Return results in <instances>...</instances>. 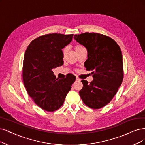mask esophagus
I'll use <instances>...</instances> for the list:
<instances>
[{
	"label": "esophagus",
	"mask_w": 145,
	"mask_h": 145,
	"mask_svg": "<svg viewBox=\"0 0 145 145\" xmlns=\"http://www.w3.org/2000/svg\"><path fill=\"white\" fill-rule=\"evenodd\" d=\"M76 81H81V79H80L79 78L76 77Z\"/></svg>",
	"instance_id": "1"
}]
</instances>
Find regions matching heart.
I'll list each match as a JSON object with an SVG mask.
<instances>
[{
  "mask_svg": "<svg viewBox=\"0 0 145 145\" xmlns=\"http://www.w3.org/2000/svg\"><path fill=\"white\" fill-rule=\"evenodd\" d=\"M83 49H85V48L84 47V46H82L81 44H76L75 46H74V50H75L76 52L82 50H83ZM67 52V48L65 47L64 48H63V56H64L66 54Z\"/></svg>",
  "mask_w": 145,
  "mask_h": 145,
  "instance_id": "b5f03b06",
  "label": "heart"
}]
</instances>
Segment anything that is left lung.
I'll return each instance as SVG.
<instances>
[{"label": "left lung", "mask_w": 145, "mask_h": 145, "mask_svg": "<svg viewBox=\"0 0 145 145\" xmlns=\"http://www.w3.org/2000/svg\"><path fill=\"white\" fill-rule=\"evenodd\" d=\"M74 39L87 48L88 59L85 67L92 71L94 78L89 83L82 80L83 87L79 91L80 97L89 108L100 109L112 100L122 82L121 50L113 39L98 33L75 35Z\"/></svg>", "instance_id": "left-lung-1"}]
</instances>
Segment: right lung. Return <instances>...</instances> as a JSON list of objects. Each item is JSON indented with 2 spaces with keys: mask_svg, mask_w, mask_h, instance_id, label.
Segmentation results:
<instances>
[{
  "mask_svg": "<svg viewBox=\"0 0 145 145\" xmlns=\"http://www.w3.org/2000/svg\"><path fill=\"white\" fill-rule=\"evenodd\" d=\"M73 34H46L32 40L25 52L23 65L24 87L34 102L43 110L54 112L63 105L76 77L67 74L57 79L52 69L62 66V49Z\"/></svg>",
  "mask_w": 145,
  "mask_h": 145,
  "instance_id": "add662e5",
  "label": "right lung"
}]
</instances>
